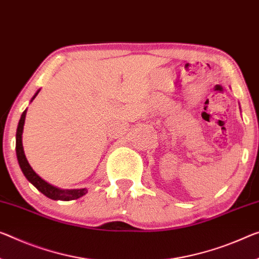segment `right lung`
<instances>
[{"instance_id":"add662e5","label":"right lung","mask_w":259,"mask_h":259,"mask_svg":"<svg viewBox=\"0 0 259 259\" xmlns=\"http://www.w3.org/2000/svg\"><path fill=\"white\" fill-rule=\"evenodd\" d=\"M39 93V90L37 91V94L34 95L33 98H35ZM25 114H26V110L22 113V117L19 119L18 122V127H17V133H16V154H17V160L19 163V166L23 171L24 176L27 178L31 184H33L37 190L40 191L42 194H45L46 197H49L50 199H53V200H74V199H77L79 197L84 196V194L88 192L87 189H79V190H61L55 188V186L49 184V183L41 180L40 177L38 176L37 174L34 172L33 169L31 168L29 162H27L25 154H24L23 150V143H22V133H23V126H24V121H25Z\"/></svg>"}]
</instances>
